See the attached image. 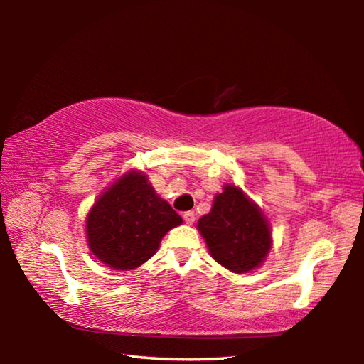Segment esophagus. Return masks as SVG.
I'll return each mask as SVG.
<instances>
[{"instance_id": "1", "label": "esophagus", "mask_w": 364, "mask_h": 364, "mask_svg": "<svg viewBox=\"0 0 364 364\" xmlns=\"http://www.w3.org/2000/svg\"><path fill=\"white\" fill-rule=\"evenodd\" d=\"M183 218H184V221H186L188 225H193L194 221H196V213H194L193 210L184 212V213H183Z\"/></svg>"}]
</instances>
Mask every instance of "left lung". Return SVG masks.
<instances>
[{
  "mask_svg": "<svg viewBox=\"0 0 364 364\" xmlns=\"http://www.w3.org/2000/svg\"><path fill=\"white\" fill-rule=\"evenodd\" d=\"M197 228L215 260L234 273L257 268L271 249L267 220L236 186H225Z\"/></svg>",
  "mask_w": 364,
  "mask_h": 364,
  "instance_id": "left-lung-1",
  "label": "left lung"
}]
</instances>
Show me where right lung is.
Here are the masks:
<instances>
[{
    "label": "right lung",
    "instance_id": "right-lung-1",
    "mask_svg": "<svg viewBox=\"0 0 364 364\" xmlns=\"http://www.w3.org/2000/svg\"><path fill=\"white\" fill-rule=\"evenodd\" d=\"M183 220L138 171L115 181L91 208L86 234L93 254L115 269H133L156 254Z\"/></svg>",
    "mask_w": 364,
    "mask_h": 364
}]
</instances>
